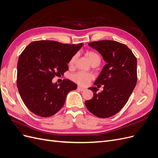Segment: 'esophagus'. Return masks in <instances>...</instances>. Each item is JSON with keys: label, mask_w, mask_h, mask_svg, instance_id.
Segmentation results:
<instances>
[{"label": "esophagus", "mask_w": 158, "mask_h": 158, "mask_svg": "<svg viewBox=\"0 0 158 158\" xmlns=\"http://www.w3.org/2000/svg\"><path fill=\"white\" fill-rule=\"evenodd\" d=\"M78 90H80V91H81V92H83V91H84L85 89V88H82V87L78 86Z\"/></svg>", "instance_id": "obj_1"}]
</instances>
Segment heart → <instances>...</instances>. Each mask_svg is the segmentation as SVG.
Wrapping results in <instances>:
<instances>
[{
  "instance_id": "1",
  "label": "heart",
  "mask_w": 158,
  "mask_h": 158,
  "mask_svg": "<svg viewBox=\"0 0 158 158\" xmlns=\"http://www.w3.org/2000/svg\"><path fill=\"white\" fill-rule=\"evenodd\" d=\"M86 56L89 59L91 64H94L97 63L98 64L101 63V56H99L98 53L95 51H88L86 52ZM76 59V55H74L72 58L70 59L69 61V64L73 65L74 62ZM72 79L74 80V82L78 83V84L81 85H88L91 80L93 78V75L89 73H84V72H78V73H76L72 75L71 76Z\"/></svg>"
}]
</instances>
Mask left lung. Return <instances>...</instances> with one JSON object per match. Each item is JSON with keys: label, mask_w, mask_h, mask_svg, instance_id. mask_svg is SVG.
<instances>
[{"label": "left lung", "mask_w": 158, "mask_h": 158, "mask_svg": "<svg viewBox=\"0 0 158 158\" xmlns=\"http://www.w3.org/2000/svg\"><path fill=\"white\" fill-rule=\"evenodd\" d=\"M88 45L98 51L107 64L94 82L98 88L103 85V90L98 93L96 87L89 88L93 98L85 104L94 115L108 118L121 111L136 86L137 59L126 45L115 41H94Z\"/></svg>", "instance_id": "1"}]
</instances>
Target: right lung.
<instances>
[{
  "label": "right lung",
  "instance_id": "obj_1",
  "mask_svg": "<svg viewBox=\"0 0 158 158\" xmlns=\"http://www.w3.org/2000/svg\"><path fill=\"white\" fill-rule=\"evenodd\" d=\"M82 45L41 40L31 42L23 51L17 65V86L30 111L48 117L63 107L66 95L77 85L69 79L60 84L52 80L69 70L67 64Z\"/></svg>",
  "mask_w": 158,
  "mask_h": 158
}]
</instances>
